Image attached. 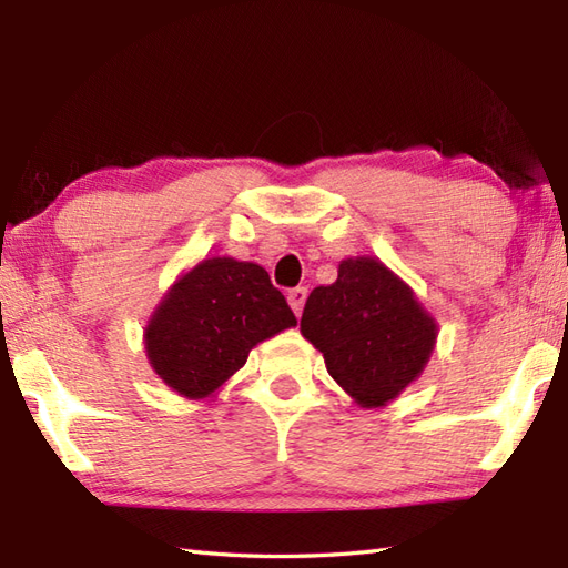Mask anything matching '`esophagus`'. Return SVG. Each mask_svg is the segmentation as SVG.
I'll return each instance as SVG.
<instances>
[{
    "mask_svg": "<svg viewBox=\"0 0 568 568\" xmlns=\"http://www.w3.org/2000/svg\"><path fill=\"white\" fill-rule=\"evenodd\" d=\"M305 300H307V287H293V291L287 293V303H291L295 315H303Z\"/></svg>",
    "mask_w": 568,
    "mask_h": 568,
    "instance_id": "1",
    "label": "esophagus"
}]
</instances>
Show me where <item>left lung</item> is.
I'll list each match as a JSON object with an SVG mask.
<instances>
[{
	"label": "left lung",
	"instance_id": "1",
	"mask_svg": "<svg viewBox=\"0 0 568 568\" xmlns=\"http://www.w3.org/2000/svg\"><path fill=\"white\" fill-rule=\"evenodd\" d=\"M300 332L361 407H381L422 376L439 327L381 258L354 256L332 285L310 293Z\"/></svg>",
	"mask_w": 568,
	"mask_h": 568
}]
</instances>
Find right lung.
<instances>
[{"label":"right lung","instance_id":"right-lung-1","mask_svg":"<svg viewBox=\"0 0 568 568\" xmlns=\"http://www.w3.org/2000/svg\"><path fill=\"white\" fill-rule=\"evenodd\" d=\"M295 324L268 271L251 261L212 256L168 287L143 327V344L168 388L204 400L246 364L253 346Z\"/></svg>","mask_w":568,"mask_h":568}]
</instances>
